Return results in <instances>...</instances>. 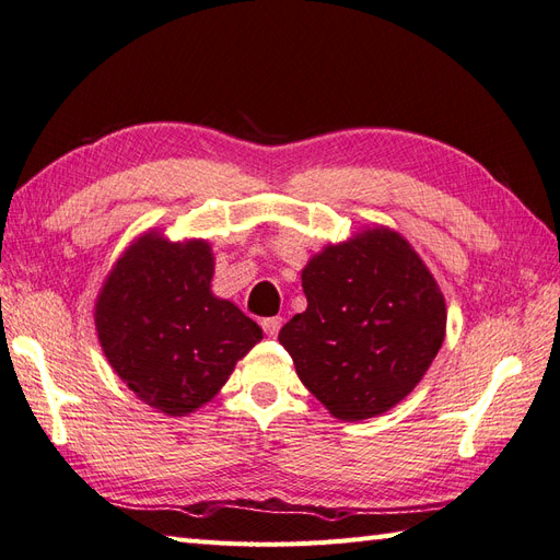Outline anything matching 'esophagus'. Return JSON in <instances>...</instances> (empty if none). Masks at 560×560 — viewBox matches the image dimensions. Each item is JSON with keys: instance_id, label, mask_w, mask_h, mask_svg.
<instances>
[{"instance_id": "esophagus-1", "label": "esophagus", "mask_w": 560, "mask_h": 560, "mask_svg": "<svg viewBox=\"0 0 560 560\" xmlns=\"http://www.w3.org/2000/svg\"><path fill=\"white\" fill-rule=\"evenodd\" d=\"M280 327H282V317H264L261 319V329L266 331V336H278V331H280Z\"/></svg>"}]
</instances>
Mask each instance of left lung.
<instances>
[{
  "mask_svg": "<svg viewBox=\"0 0 560 560\" xmlns=\"http://www.w3.org/2000/svg\"><path fill=\"white\" fill-rule=\"evenodd\" d=\"M301 287L308 308L278 341L334 418H374L413 393L446 338V299L399 231L374 224L329 243Z\"/></svg>",
  "mask_w": 560,
  "mask_h": 560,
  "instance_id": "left-lung-1",
  "label": "left lung"
}]
</instances>
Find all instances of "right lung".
<instances>
[{"mask_svg": "<svg viewBox=\"0 0 560 560\" xmlns=\"http://www.w3.org/2000/svg\"><path fill=\"white\" fill-rule=\"evenodd\" d=\"M212 276L208 241H171L149 229L97 292L95 331L109 366L159 413L206 406L264 338L257 322L212 292Z\"/></svg>", "mask_w": 560, "mask_h": 560, "instance_id": "right-lung-1", "label": "right lung"}]
</instances>
